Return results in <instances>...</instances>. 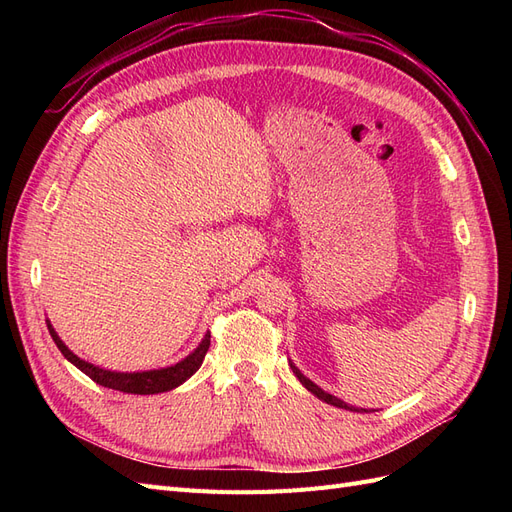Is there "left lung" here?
<instances>
[{
    "instance_id": "1",
    "label": "left lung",
    "mask_w": 512,
    "mask_h": 512,
    "mask_svg": "<svg viewBox=\"0 0 512 512\" xmlns=\"http://www.w3.org/2000/svg\"><path fill=\"white\" fill-rule=\"evenodd\" d=\"M290 367H292V371H294V376H297V378H299V382H301V384L305 386V389H307L309 393H314V395H316L318 399H322V401H324V404H331V406H335V408H344V410H350V412H367L365 408H354V406L346 404V401H342V399H337L335 395H331V393H327V391H322L318 384H314L312 380H309V378H305V376L301 374V371H299L297 367H294L292 363H290Z\"/></svg>"
}]
</instances>
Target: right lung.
<instances>
[{
	"instance_id": "obj_1",
	"label": "right lung",
	"mask_w": 512,
	"mask_h": 512,
	"mask_svg": "<svg viewBox=\"0 0 512 512\" xmlns=\"http://www.w3.org/2000/svg\"><path fill=\"white\" fill-rule=\"evenodd\" d=\"M46 327H49V333L53 337V342L57 344V348L61 350V354H64L74 367H79L85 376H89L94 382L106 386V389L134 393V395H156V393L177 389L179 384H183L185 380L192 378L198 371V367L203 365V359H205V354H207L209 344H211V333H207L203 337V342L198 344V348L185 356L183 361L170 365V367H162V369L130 371V374H128V371L102 369L98 365H91V363L79 359V356H76L64 342H61L49 320H46Z\"/></svg>"
}]
</instances>
